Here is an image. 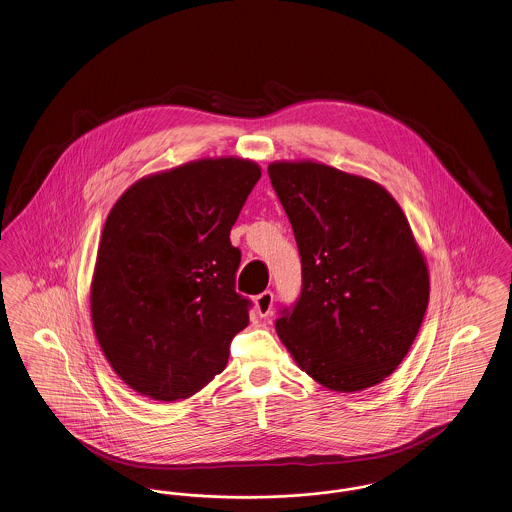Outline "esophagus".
<instances>
[{"mask_svg":"<svg viewBox=\"0 0 512 512\" xmlns=\"http://www.w3.org/2000/svg\"><path fill=\"white\" fill-rule=\"evenodd\" d=\"M255 311L259 317H268L270 309H272V303H274V293L267 290V292L259 293L255 299Z\"/></svg>","mask_w":512,"mask_h":512,"instance_id":"esophagus-1","label":"esophagus"}]
</instances>
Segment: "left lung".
Masks as SVG:
<instances>
[{
    "label": "left lung",
    "mask_w": 512,
    "mask_h": 512,
    "mask_svg": "<svg viewBox=\"0 0 512 512\" xmlns=\"http://www.w3.org/2000/svg\"><path fill=\"white\" fill-rule=\"evenodd\" d=\"M301 255V295L276 332L328 390L388 378L409 353L430 299L426 259L380 184L313 161L268 165Z\"/></svg>",
    "instance_id": "1"
}]
</instances>
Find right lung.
<instances>
[{
  "instance_id": "1",
  "label": "right lung",
  "mask_w": 512,
  "mask_h": 512,
  "mask_svg": "<svg viewBox=\"0 0 512 512\" xmlns=\"http://www.w3.org/2000/svg\"><path fill=\"white\" fill-rule=\"evenodd\" d=\"M261 178L238 157L199 159L134 182L105 220L90 288L99 347L130 388L188 399L224 370L249 324L230 230Z\"/></svg>"
}]
</instances>
